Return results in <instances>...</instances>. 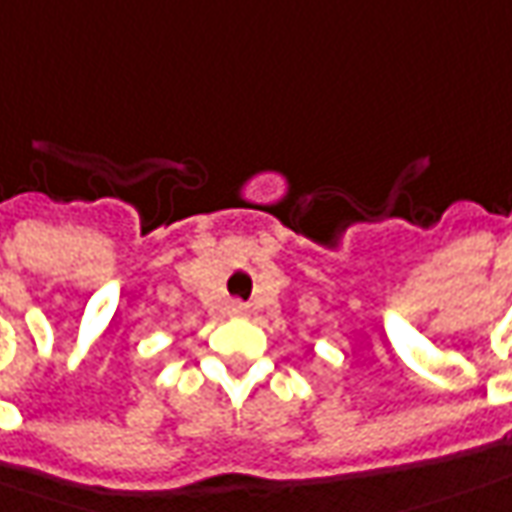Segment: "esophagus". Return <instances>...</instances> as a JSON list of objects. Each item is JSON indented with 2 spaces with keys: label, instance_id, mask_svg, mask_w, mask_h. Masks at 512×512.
Masks as SVG:
<instances>
[{
  "label": "esophagus",
  "instance_id": "esophagus-1",
  "mask_svg": "<svg viewBox=\"0 0 512 512\" xmlns=\"http://www.w3.org/2000/svg\"><path fill=\"white\" fill-rule=\"evenodd\" d=\"M227 314L232 316H243V314H249V305L241 300H229L227 302Z\"/></svg>",
  "mask_w": 512,
  "mask_h": 512
}]
</instances>
